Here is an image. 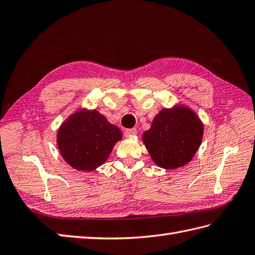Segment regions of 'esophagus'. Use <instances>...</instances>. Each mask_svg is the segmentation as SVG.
<instances>
[{"instance_id": "1", "label": "esophagus", "mask_w": 255, "mask_h": 255, "mask_svg": "<svg viewBox=\"0 0 255 255\" xmlns=\"http://www.w3.org/2000/svg\"><path fill=\"white\" fill-rule=\"evenodd\" d=\"M136 133H137L136 128H128L124 132V135H126L127 137H128V136H134V135H136Z\"/></svg>"}]
</instances>
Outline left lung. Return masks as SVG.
<instances>
[{"instance_id": "left-lung-1", "label": "left lung", "mask_w": 255, "mask_h": 255, "mask_svg": "<svg viewBox=\"0 0 255 255\" xmlns=\"http://www.w3.org/2000/svg\"><path fill=\"white\" fill-rule=\"evenodd\" d=\"M203 134L204 126L199 116L188 106L177 104L157 113L142 139L158 167L177 169L185 166L195 156Z\"/></svg>"}]
</instances>
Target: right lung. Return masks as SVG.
<instances>
[{"label": "right lung", "instance_id": "obj_1", "mask_svg": "<svg viewBox=\"0 0 255 255\" xmlns=\"http://www.w3.org/2000/svg\"><path fill=\"white\" fill-rule=\"evenodd\" d=\"M122 139L121 129L96 110L78 108L61 124L56 144L63 159L76 170L94 171Z\"/></svg>", "mask_w": 255, "mask_h": 255}]
</instances>
